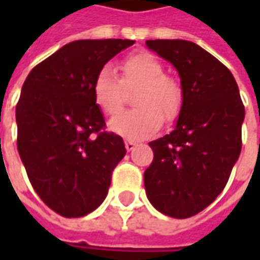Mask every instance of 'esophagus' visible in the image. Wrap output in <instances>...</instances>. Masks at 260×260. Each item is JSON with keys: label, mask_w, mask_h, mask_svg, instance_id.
<instances>
[{"label": "esophagus", "mask_w": 260, "mask_h": 260, "mask_svg": "<svg viewBox=\"0 0 260 260\" xmlns=\"http://www.w3.org/2000/svg\"><path fill=\"white\" fill-rule=\"evenodd\" d=\"M136 147V142L134 141H125V149L128 150V152H131V150H134Z\"/></svg>", "instance_id": "esophagus-1"}]
</instances>
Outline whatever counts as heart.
Returning a JSON list of instances; mask_svg holds the SVG:
<instances>
[{
    "label": "heart",
    "mask_w": 260,
    "mask_h": 260,
    "mask_svg": "<svg viewBox=\"0 0 260 260\" xmlns=\"http://www.w3.org/2000/svg\"><path fill=\"white\" fill-rule=\"evenodd\" d=\"M122 79L110 67H103L93 80V99L107 115L117 114L124 103V87L138 85L134 110L115 115L108 128L114 134L141 141L154 135L163 125V115L173 121L181 113L184 91L180 82L164 74V65L149 53L132 54L119 65Z\"/></svg>",
    "instance_id": "heart-1"
}]
</instances>
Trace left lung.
<instances>
[{"mask_svg":"<svg viewBox=\"0 0 260 260\" xmlns=\"http://www.w3.org/2000/svg\"><path fill=\"white\" fill-rule=\"evenodd\" d=\"M180 75L184 103L174 129L149 143L145 189L166 216L188 218L217 198L240 157L245 108L227 67L188 40H147Z\"/></svg>","mask_w":260,"mask_h":260,"instance_id":"8db88e82","label":"left lung"}]
</instances>
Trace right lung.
Segmentation results:
<instances>
[{
  "instance_id": "right-lung-1",
  "label": "right lung",
  "mask_w": 260,
  "mask_h": 260,
  "mask_svg": "<svg viewBox=\"0 0 260 260\" xmlns=\"http://www.w3.org/2000/svg\"><path fill=\"white\" fill-rule=\"evenodd\" d=\"M135 40H75L36 65L16 104L18 152L33 189L64 217L100 206L124 158L122 138L103 131L93 80Z\"/></svg>"
}]
</instances>
